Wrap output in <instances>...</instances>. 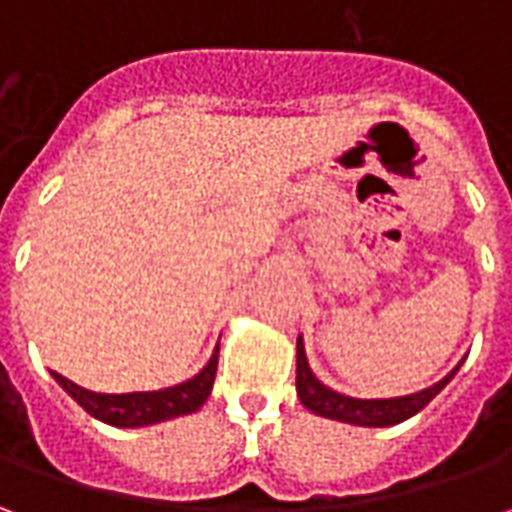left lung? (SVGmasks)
<instances>
[{
	"instance_id": "1",
	"label": "left lung",
	"mask_w": 512,
	"mask_h": 512,
	"mask_svg": "<svg viewBox=\"0 0 512 512\" xmlns=\"http://www.w3.org/2000/svg\"><path fill=\"white\" fill-rule=\"evenodd\" d=\"M458 367L441 378L439 384L428 386L417 395L389 397V400H359V397L334 392V389H329V386L312 376L310 365H307V354H304V343H301V337L296 340V392H299V400L304 403V408H310L312 414H318V417L340 419V422H348V425H365V428H386V425H397L403 419L414 417L417 411H422L433 397L439 395L444 386L450 384V378L458 373Z\"/></svg>"
}]
</instances>
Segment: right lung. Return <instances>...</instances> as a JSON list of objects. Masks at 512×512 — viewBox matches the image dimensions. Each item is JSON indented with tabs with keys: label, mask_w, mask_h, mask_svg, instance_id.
Masks as SVG:
<instances>
[{
	"label": "right lung",
	"mask_w": 512,
	"mask_h": 512,
	"mask_svg": "<svg viewBox=\"0 0 512 512\" xmlns=\"http://www.w3.org/2000/svg\"><path fill=\"white\" fill-rule=\"evenodd\" d=\"M216 365H219V348L213 351L211 362L189 381L169 386V389H158V392H128V395L90 392V389L76 386L60 373H54V378L95 419H101L106 425H115V428H142V425H153V422H164V419L183 417V414L197 411L211 395Z\"/></svg>",
	"instance_id": "1"
}]
</instances>
